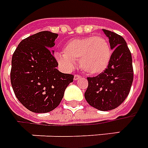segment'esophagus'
<instances>
[{"label": "esophagus", "mask_w": 148, "mask_h": 148, "mask_svg": "<svg viewBox=\"0 0 148 148\" xmlns=\"http://www.w3.org/2000/svg\"><path fill=\"white\" fill-rule=\"evenodd\" d=\"M81 78V76H79V75H78V74H76L75 76H74V80H78V79H79Z\"/></svg>", "instance_id": "34e87169"}]
</instances>
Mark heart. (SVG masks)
Segmentation results:
<instances>
[{"instance_id":"obj_1","label":"heart","mask_w":148,"mask_h":148,"mask_svg":"<svg viewBox=\"0 0 148 148\" xmlns=\"http://www.w3.org/2000/svg\"><path fill=\"white\" fill-rule=\"evenodd\" d=\"M56 59L63 68L72 70L75 61L89 75L104 72L109 65L112 50L108 40L103 36H90L71 40L64 48V54L56 53Z\"/></svg>"}]
</instances>
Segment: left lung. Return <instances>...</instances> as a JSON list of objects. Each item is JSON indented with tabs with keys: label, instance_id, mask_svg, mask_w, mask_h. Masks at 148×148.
<instances>
[{
	"label": "left lung",
	"instance_id": "8db88e82",
	"mask_svg": "<svg viewBox=\"0 0 148 148\" xmlns=\"http://www.w3.org/2000/svg\"><path fill=\"white\" fill-rule=\"evenodd\" d=\"M114 49L109 65L104 72L88 77L84 97L90 105L100 111L116 108L128 96L133 81L132 58L125 40L109 30L103 29Z\"/></svg>",
	"mask_w": 148,
	"mask_h": 148
}]
</instances>
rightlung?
Here are the masks:
<instances>
[{"instance_id":"add662e5","label":"right lung","mask_w":148,"mask_h":148,"mask_svg":"<svg viewBox=\"0 0 148 148\" xmlns=\"http://www.w3.org/2000/svg\"><path fill=\"white\" fill-rule=\"evenodd\" d=\"M58 34L43 31L24 39L12 57L10 79L16 97L27 109L49 112L62 100L72 74L56 69L58 63L50 48Z\"/></svg>"}]
</instances>
